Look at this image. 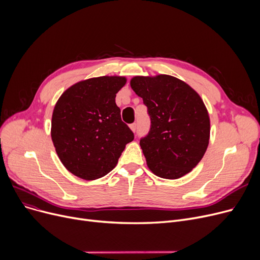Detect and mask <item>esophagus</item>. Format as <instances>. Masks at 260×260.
Instances as JSON below:
<instances>
[{
    "instance_id": "obj_1",
    "label": "esophagus",
    "mask_w": 260,
    "mask_h": 260,
    "mask_svg": "<svg viewBox=\"0 0 260 260\" xmlns=\"http://www.w3.org/2000/svg\"><path fill=\"white\" fill-rule=\"evenodd\" d=\"M129 128L132 129L133 133H136V129H137V124H136V123H133V124L129 125Z\"/></svg>"
}]
</instances>
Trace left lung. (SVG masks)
Returning <instances> with one entry per match:
<instances>
[{
    "label": "left lung",
    "mask_w": 260,
    "mask_h": 260,
    "mask_svg": "<svg viewBox=\"0 0 260 260\" xmlns=\"http://www.w3.org/2000/svg\"><path fill=\"white\" fill-rule=\"evenodd\" d=\"M131 86L151 116V131L140 140L148 169L160 178H181L196 168L209 145L206 104L194 88L169 75L136 76Z\"/></svg>",
    "instance_id": "8db88e82"
}]
</instances>
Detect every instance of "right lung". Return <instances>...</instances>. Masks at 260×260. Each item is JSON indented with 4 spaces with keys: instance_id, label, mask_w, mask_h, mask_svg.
Wrapping results in <instances>:
<instances>
[{
    "instance_id": "obj_1",
    "label": "right lung",
    "mask_w": 260,
    "mask_h": 260,
    "mask_svg": "<svg viewBox=\"0 0 260 260\" xmlns=\"http://www.w3.org/2000/svg\"><path fill=\"white\" fill-rule=\"evenodd\" d=\"M125 84L123 76L82 80L68 87L54 105L52 143L65 169L81 179L107 175L134 140L116 104V93Z\"/></svg>"
}]
</instances>
